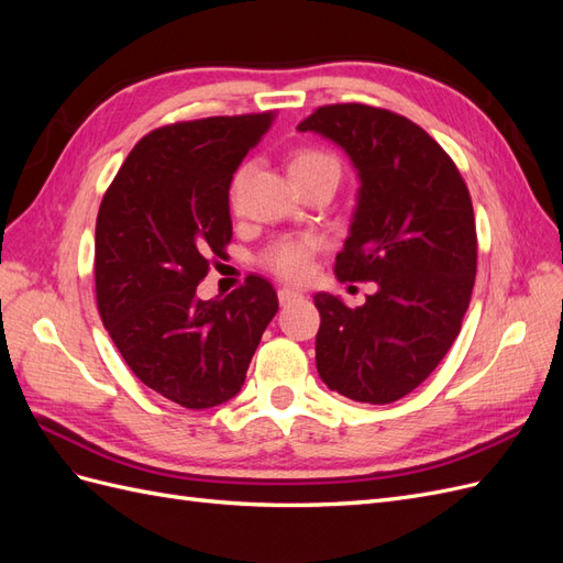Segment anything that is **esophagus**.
<instances>
[{
  "mask_svg": "<svg viewBox=\"0 0 563 563\" xmlns=\"http://www.w3.org/2000/svg\"><path fill=\"white\" fill-rule=\"evenodd\" d=\"M277 296H279V302L282 305H286V302H291V300H296V298H300V294L298 291H294V288H279L277 291Z\"/></svg>",
  "mask_w": 563,
  "mask_h": 563,
  "instance_id": "34e87169",
  "label": "esophagus"
}]
</instances>
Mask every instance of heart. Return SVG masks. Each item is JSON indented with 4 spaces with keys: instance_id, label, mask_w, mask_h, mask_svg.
Masks as SVG:
<instances>
[{
    "instance_id": "heart-1",
    "label": "heart",
    "mask_w": 563,
    "mask_h": 563,
    "mask_svg": "<svg viewBox=\"0 0 563 563\" xmlns=\"http://www.w3.org/2000/svg\"><path fill=\"white\" fill-rule=\"evenodd\" d=\"M288 168H291L294 180L305 187L312 180L319 178H333L335 183L340 180V159L333 155L331 150L323 147H298L291 159H288ZM244 174L246 168H240L232 178V187L230 195L232 199L240 195V187L244 183ZM323 249V240L317 234H288V236H279V240L272 242L263 253H261V265L265 269H269L272 275H277L286 282H300L308 277L312 258Z\"/></svg>"
}]
</instances>
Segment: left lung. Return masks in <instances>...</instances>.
<instances>
[{"label": "left lung", "instance_id": "1", "mask_svg": "<svg viewBox=\"0 0 563 563\" xmlns=\"http://www.w3.org/2000/svg\"><path fill=\"white\" fill-rule=\"evenodd\" d=\"M300 131L345 147L360 203L335 255L340 282H376L350 310L317 294V371L340 395L391 404L444 360L463 327L476 277V225L455 162L411 119L364 103L317 108Z\"/></svg>", "mask_w": 563, "mask_h": 563}]
</instances>
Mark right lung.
Masks as SVG:
<instances>
[{
    "mask_svg": "<svg viewBox=\"0 0 563 563\" xmlns=\"http://www.w3.org/2000/svg\"><path fill=\"white\" fill-rule=\"evenodd\" d=\"M269 124V112H253L150 131L100 201V319L135 378L185 408H211L242 389L279 310L277 291L258 275L225 298H197L232 242V176Z\"/></svg>",
    "mask_w": 563,
    "mask_h": 563,
    "instance_id": "obj_1",
    "label": "right lung"
}]
</instances>
